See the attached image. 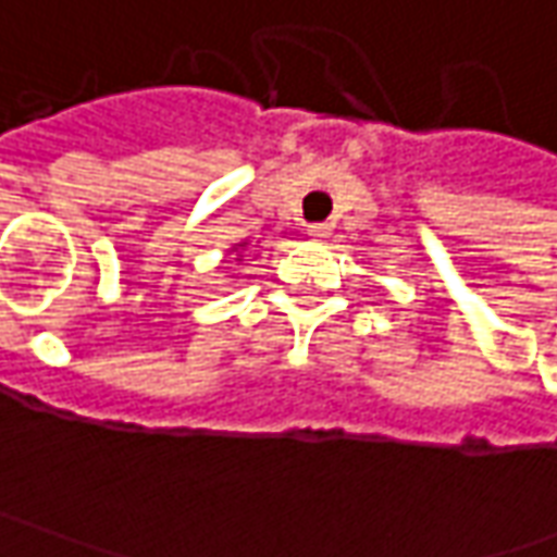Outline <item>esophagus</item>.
Segmentation results:
<instances>
[{"label": "esophagus", "mask_w": 557, "mask_h": 557, "mask_svg": "<svg viewBox=\"0 0 557 557\" xmlns=\"http://www.w3.org/2000/svg\"><path fill=\"white\" fill-rule=\"evenodd\" d=\"M307 235L315 238V242H322V238H329L332 235V225L329 223H310L307 225Z\"/></svg>", "instance_id": "1"}]
</instances>
